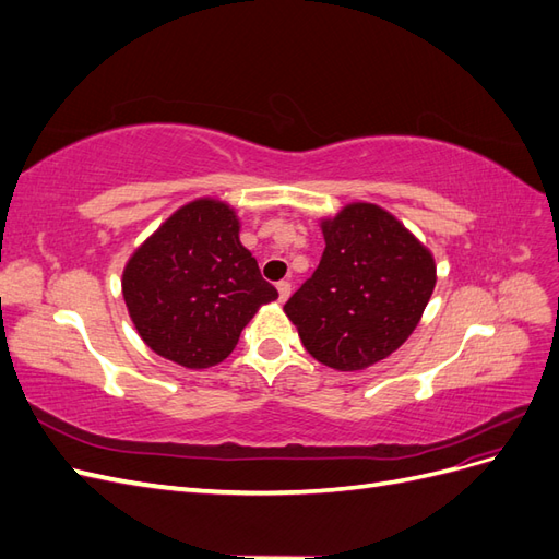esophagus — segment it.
Masks as SVG:
<instances>
[{
	"mask_svg": "<svg viewBox=\"0 0 559 559\" xmlns=\"http://www.w3.org/2000/svg\"><path fill=\"white\" fill-rule=\"evenodd\" d=\"M277 292H280V302H286V298L292 296V282H280Z\"/></svg>",
	"mask_w": 559,
	"mask_h": 559,
	"instance_id": "1",
	"label": "esophagus"
}]
</instances>
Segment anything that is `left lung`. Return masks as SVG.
Here are the masks:
<instances>
[{"mask_svg": "<svg viewBox=\"0 0 559 559\" xmlns=\"http://www.w3.org/2000/svg\"><path fill=\"white\" fill-rule=\"evenodd\" d=\"M321 261L284 312L319 364L352 373L408 341L433 294L436 261L373 202H349L321 218Z\"/></svg>", "mask_w": 559, "mask_h": 559, "instance_id": "left-lung-1", "label": "left lung"}]
</instances>
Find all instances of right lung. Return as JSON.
<instances>
[{
  "mask_svg": "<svg viewBox=\"0 0 559 559\" xmlns=\"http://www.w3.org/2000/svg\"><path fill=\"white\" fill-rule=\"evenodd\" d=\"M126 308L158 357L202 370L222 364L277 289L240 242L228 202L198 198L167 216L123 270Z\"/></svg>",
  "mask_w": 559,
  "mask_h": 559,
  "instance_id": "obj_1",
  "label": "right lung"
}]
</instances>
